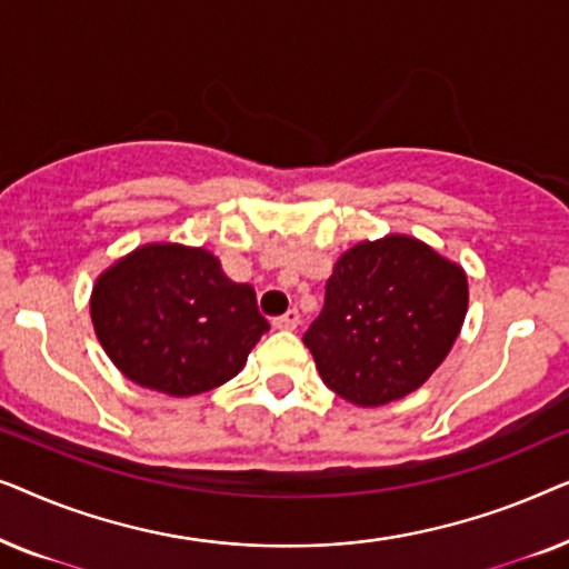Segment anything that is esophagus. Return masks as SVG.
I'll use <instances>...</instances> for the list:
<instances>
[{
	"label": "esophagus",
	"mask_w": 569,
	"mask_h": 569,
	"mask_svg": "<svg viewBox=\"0 0 569 569\" xmlns=\"http://www.w3.org/2000/svg\"><path fill=\"white\" fill-rule=\"evenodd\" d=\"M271 326H274V329H279V331H295L300 326V313L295 308H290L284 316L274 318V321H271Z\"/></svg>",
	"instance_id": "esophagus-1"
}]
</instances>
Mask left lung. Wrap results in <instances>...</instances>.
I'll list each match as a JSON object with an SVG mask.
<instances>
[{
    "label": "left lung",
    "mask_w": 569,
    "mask_h": 569,
    "mask_svg": "<svg viewBox=\"0 0 569 569\" xmlns=\"http://www.w3.org/2000/svg\"><path fill=\"white\" fill-rule=\"evenodd\" d=\"M466 310V271L422 240L393 232L339 256L321 316L302 341L333 393L355 407H383L440 368Z\"/></svg>",
    "instance_id": "obj_1"
}]
</instances>
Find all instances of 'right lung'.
I'll return each instance as SVG.
<instances>
[{
	"label": "right lung",
	"mask_w": 569,
	"mask_h": 569,
	"mask_svg": "<svg viewBox=\"0 0 569 569\" xmlns=\"http://www.w3.org/2000/svg\"><path fill=\"white\" fill-rule=\"evenodd\" d=\"M96 337L137 386L197 396L236 378L269 331L251 284L207 248L144 243L113 261L90 295Z\"/></svg>",
	"instance_id": "add662e5"
}]
</instances>
